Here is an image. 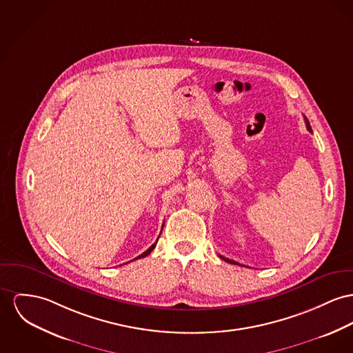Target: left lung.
I'll use <instances>...</instances> for the list:
<instances>
[{
  "mask_svg": "<svg viewBox=\"0 0 353 353\" xmlns=\"http://www.w3.org/2000/svg\"><path fill=\"white\" fill-rule=\"evenodd\" d=\"M304 119H305V124H306V128H307V131L309 132H312V128H310V124H309V120L304 117ZM221 259H223V261H226V262H229V263H234V265H239V266H242L241 263H238V262H235V261H233V259H226V257H223V256H219Z\"/></svg>",
  "mask_w": 353,
  "mask_h": 353,
  "instance_id": "left-lung-1",
  "label": "left lung"
}]
</instances>
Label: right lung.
Masks as SVG:
<instances>
[{
    "label": "right lung",
    "instance_id": "1",
    "mask_svg": "<svg viewBox=\"0 0 353 353\" xmlns=\"http://www.w3.org/2000/svg\"><path fill=\"white\" fill-rule=\"evenodd\" d=\"M162 229H163V228H162ZM157 242H158V239H157ZM157 242H155V243H152V245H151V246H150V248H148V249H147L144 253H141V256H138V257H137L135 259H143V257L148 256V254H150V253H151V252L155 249V246H157Z\"/></svg>",
    "mask_w": 353,
    "mask_h": 353
}]
</instances>
